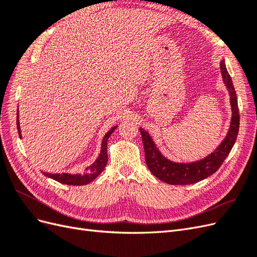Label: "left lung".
<instances>
[{
	"instance_id": "8db88e82",
	"label": "left lung",
	"mask_w": 257,
	"mask_h": 257,
	"mask_svg": "<svg viewBox=\"0 0 257 257\" xmlns=\"http://www.w3.org/2000/svg\"><path fill=\"white\" fill-rule=\"evenodd\" d=\"M221 73L223 76V81L229 91L232 116L226 137H225L222 144L208 157L197 162L188 163V164L174 163L163 157L158 148L155 147V144L153 143L150 135L148 134V132L142 127L139 128L143 138L147 166L160 180L168 184L176 185L192 184L204 180V179L211 176L220 168L224 160L227 158L232 147H234L239 132L240 115L236 91L231 81V77L229 76L226 67H225L224 61L221 62Z\"/></svg>"
}]
</instances>
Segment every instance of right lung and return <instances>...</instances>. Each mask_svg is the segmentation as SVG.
<instances>
[{
  "label": "right lung",
  "mask_w": 257,
  "mask_h": 257,
  "mask_svg": "<svg viewBox=\"0 0 257 257\" xmlns=\"http://www.w3.org/2000/svg\"><path fill=\"white\" fill-rule=\"evenodd\" d=\"M116 128V126H113L112 128L109 130V132H107V134L104 136L103 142H102V150H100V153L98 155V158L96 161L93 163L92 165L85 168L84 172L82 174H76V175H71V174H47V173H43L46 177L51 178L53 180H56L60 183L67 184V185H84L88 184L91 181L94 180V179L103 172L104 168L107 165L108 162V155H107V141L109 136L112 134V132ZM17 130H18V134L19 137L21 138V131L19 126V113L17 110Z\"/></svg>",
  "instance_id": "obj_1"
}]
</instances>
